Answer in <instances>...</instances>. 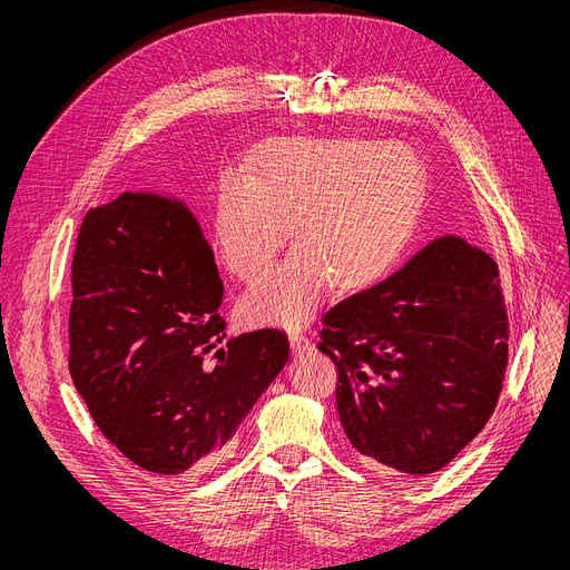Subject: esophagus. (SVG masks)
Here are the masks:
<instances>
[{
  "label": "esophagus",
  "instance_id": "esophagus-1",
  "mask_svg": "<svg viewBox=\"0 0 570 570\" xmlns=\"http://www.w3.org/2000/svg\"><path fill=\"white\" fill-rule=\"evenodd\" d=\"M288 342H291L293 353H305L309 348V342H307V337L301 331H291L288 333Z\"/></svg>",
  "mask_w": 570,
  "mask_h": 570
}]
</instances>
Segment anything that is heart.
<instances>
[{
    "label": "heart",
    "mask_w": 570,
    "mask_h": 570,
    "mask_svg": "<svg viewBox=\"0 0 570 570\" xmlns=\"http://www.w3.org/2000/svg\"><path fill=\"white\" fill-rule=\"evenodd\" d=\"M423 170L397 142L301 138L267 147L254 173L219 179L215 237L230 275L254 279L289 224L296 249L243 297L249 323L301 325L327 286L357 293L395 263L415 226Z\"/></svg>",
    "instance_id": "1"
}]
</instances>
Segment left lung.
Returning <instances> with one entry per match:
<instances>
[{
	"label": "left lung",
	"mask_w": 570,
	"mask_h": 570,
	"mask_svg": "<svg viewBox=\"0 0 570 570\" xmlns=\"http://www.w3.org/2000/svg\"><path fill=\"white\" fill-rule=\"evenodd\" d=\"M337 411L376 471L443 469L485 428L508 365V314L490 254L443 235L321 321Z\"/></svg>",
	"instance_id": "8db88e82"
}]
</instances>
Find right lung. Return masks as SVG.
I'll return each mask as SVG.
<instances>
[{"instance_id":"add662e5","label":"right lung","mask_w":570,"mask_h":570,"mask_svg":"<svg viewBox=\"0 0 570 570\" xmlns=\"http://www.w3.org/2000/svg\"><path fill=\"white\" fill-rule=\"evenodd\" d=\"M71 286L76 391L104 436L145 471L215 464L288 361L277 327L226 340L215 254L177 198L125 191L89 209ZM207 352L215 366L202 363Z\"/></svg>"}]
</instances>
